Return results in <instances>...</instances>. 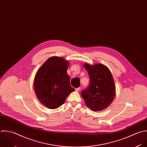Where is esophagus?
Masks as SVG:
<instances>
[{"label": "esophagus", "instance_id": "esophagus-1", "mask_svg": "<svg viewBox=\"0 0 147 147\" xmlns=\"http://www.w3.org/2000/svg\"><path fill=\"white\" fill-rule=\"evenodd\" d=\"M80 88H77L75 89V90L76 92H78V91H80Z\"/></svg>", "mask_w": 147, "mask_h": 147}]
</instances>
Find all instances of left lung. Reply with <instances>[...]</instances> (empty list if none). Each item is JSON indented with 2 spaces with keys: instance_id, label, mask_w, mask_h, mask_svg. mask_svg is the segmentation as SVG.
<instances>
[{
  "instance_id": "1",
  "label": "left lung",
  "mask_w": 147,
  "mask_h": 147,
  "mask_svg": "<svg viewBox=\"0 0 147 147\" xmlns=\"http://www.w3.org/2000/svg\"><path fill=\"white\" fill-rule=\"evenodd\" d=\"M90 82L81 92L86 105L93 111H100L107 108L113 101L116 88L114 80L109 69L102 64L94 66L85 63Z\"/></svg>"
}]
</instances>
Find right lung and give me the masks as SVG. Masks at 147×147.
<instances>
[{
	"instance_id": "add662e5",
	"label": "right lung",
	"mask_w": 147,
	"mask_h": 147,
	"mask_svg": "<svg viewBox=\"0 0 147 147\" xmlns=\"http://www.w3.org/2000/svg\"><path fill=\"white\" fill-rule=\"evenodd\" d=\"M69 62L59 57L49 58L39 69L34 78V90L40 102L50 109L62 105L74 89L67 73Z\"/></svg>"
}]
</instances>
